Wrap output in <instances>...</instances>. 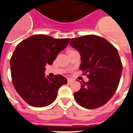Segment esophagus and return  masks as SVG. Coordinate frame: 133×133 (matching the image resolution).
Instances as JSON below:
<instances>
[{
    "label": "esophagus",
    "instance_id": "esophagus-1",
    "mask_svg": "<svg viewBox=\"0 0 133 133\" xmlns=\"http://www.w3.org/2000/svg\"><path fill=\"white\" fill-rule=\"evenodd\" d=\"M67 81H68V83H72L74 81V80L72 79H71V78H68Z\"/></svg>",
    "mask_w": 133,
    "mask_h": 133
}]
</instances>
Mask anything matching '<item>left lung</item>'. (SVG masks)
<instances>
[{
	"label": "left lung",
	"instance_id": "obj_1",
	"mask_svg": "<svg viewBox=\"0 0 133 133\" xmlns=\"http://www.w3.org/2000/svg\"><path fill=\"white\" fill-rule=\"evenodd\" d=\"M70 44L81 54L79 67L89 78L74 93L75 99L85 108L101 107L112 98L120 83L122 64L117 49L107 39L95 35L71 39Z\"/></svg>",
	"mask_w": 133,
	"mask_h": 133
}]
</instances>
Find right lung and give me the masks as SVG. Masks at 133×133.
Returning <instances> with one entry per match:
<instances>
[{"label":"right lung","instance_id":"1","mask_svg":"<svg viewBox=\"0 0 133 133\" xmlns=\"http://www.w3.org/2000/svg\"><path fill=\"white\" fill-rule=\"evenodd\" d=\"M70 39L38 34L17 46L10 62L11 78L17 92L26 103L37 108L47 106L56 99L59 88L67 83V79L61 75L46 77L44 71Z\"/></svg>","mask_w":133,"mask_h":133}]
</instances>
